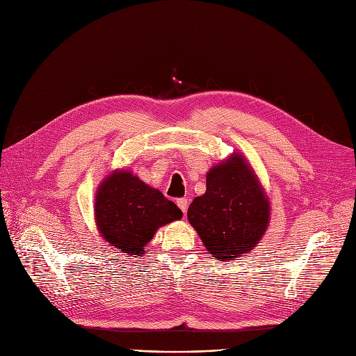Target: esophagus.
I'll return each mask as SVG.
<instances>
[{
	"mask_svg": "<svg viewBox=\"0 0 356 356\" xmlns=\"http://www.w3.org/2000/svg\"><path fill=\"white\" fill-rule=\"evenodd\" d=\"M177 207L181 209L183 213H186V211H188V199H186V197L177 199Z\"/></svg>",
	"mask_w": 356,
	"mask_h": 356,
	"instance_id": "obj_1",
	"label": "esophagus"
}]
</instances>
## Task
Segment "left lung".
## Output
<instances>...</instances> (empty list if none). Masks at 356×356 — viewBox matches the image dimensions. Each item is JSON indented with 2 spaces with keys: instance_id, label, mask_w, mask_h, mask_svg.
Listing matches in <instances>:
<instances>
[{
  "instance_id": "8db88e82",
  "label": "left lung",
  "mask_w": 356,
  "mask_h": 356,
  "mask_svg": "<svg viewBox=\"0 0 356 356\" xmlns=\"http://www.w3.org/2000/svg\"><path fill=\"white\" fill-rule=\"evenodd\" d=\"M204 248L220 261L248 254L263 238L270 200L245 157L234 153L207 175V192L188 209Z\"/></svg>"
}]
</instances>
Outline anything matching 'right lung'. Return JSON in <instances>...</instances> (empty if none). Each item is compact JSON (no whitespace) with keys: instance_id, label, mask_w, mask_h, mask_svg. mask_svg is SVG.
Listing matches in <instances>:
<instances>
[{"instance_id":"1","label":"right lung","mask_w":356,"mask_h":356,"mask_svg":"<svg viewBox=\"0 0 356 356\" xmlns=\"http://www.w3.org/2000/svg\"><path fill=\"white\" fill-rule=\"evenodd\" d=\"M181 216L172 200L128 170L112 172L97 191L95 220L99 234L128 255L141 257L156 231Z\"/></svg>"}]
</instances>
